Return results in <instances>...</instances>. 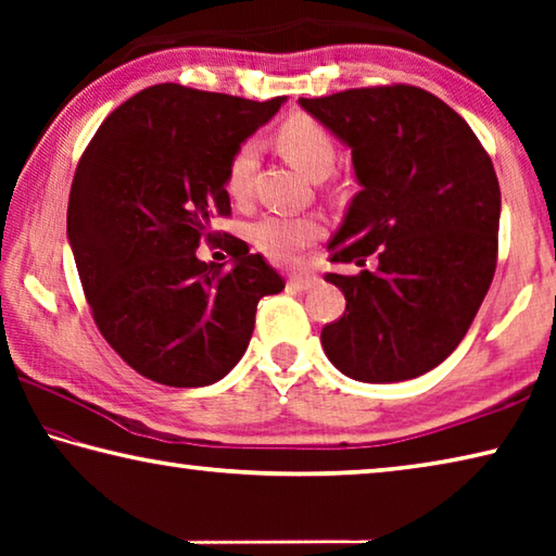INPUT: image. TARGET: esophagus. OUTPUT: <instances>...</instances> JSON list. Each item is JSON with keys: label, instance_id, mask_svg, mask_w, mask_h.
<instances>
[{"label": "esophagus", "instance_id": "34e87169", "mask_svg": "<svg viewBox=\"0 0 556 556\" xmlns=\"http://www.w3.org/2000/svg\"><path fill=\"white\" fill-rule=\"evenodd\" d=\"M316 285H318V277L312 275V271H301V269L291 271L289 279H287V287L294 289V291H308V289H314Z\"/></svg>", "mask_w": 556, "mask_h": 556}]
</instances>
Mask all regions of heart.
Returning <instances> with one entry per match:
<instances>
[{
  "mask_svg": "<svg viewBox=\"0 0 556 556\" xmlns=\"http://www.w3.org/2000/svg\"><path fill=\"white\" fill-rule=\"evenodd\" d=\"M277 144L291 164L312 178H324L336 164V142L321 122L308 115H294L281 122L277 129ZM257 164L255 142H242L235 149L228 172H225V191L232 201H248L252 191V174ZM324 225L314 215H285L271 213L255 223L252 240L265 255L275 260H294L301 250L321 238Z\"/></svg>",
  "mask_w": 556,
  "mask_h": 556,
  "instance_id": "b5f03b06",
  "label": "heart"
}]
</instances>
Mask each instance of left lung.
I'll list each match as a JSON object with an SVG mask.
<instances>
[{"label":"left lung","mask_w":556,"mask_h":556,"mask_svg":"<svg viewBox=\"0 0 556 556\" xmlns=\"http://www.w3.org/2000/svg\"><path fill=\"white\" fill-rule=\"evenodd\" d=\"M353 152L361 191L328 252L375 269L326 275L345 294L321 345L361 382L425 375L473 324L497 265L501 186L468 122L417 86L301 98Z\"/></svg>","instance_id":"obj_1"}]
</instances>
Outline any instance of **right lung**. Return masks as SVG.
<instances>
[{
	"label": "right lung",
	"instance_id": "add662e5",
	"mask_svg": "<svg viewBox=\"0 0 556 556\" xmlns=\"http://www.w3.org/2000/svg\"><path fill=\"white\" fill-rule=\"evenodd\" d=\"M267 102L159 83L110 112L75 168L68 240L96 326L131 370L168 388H205L248 351L262 296L285 281L230 218L235 149L275 115ZM205 239L233 269L201 263Z\"/></svg>",
	"mask_w": 556,
	"mask_h": 556
}]
</instances>
